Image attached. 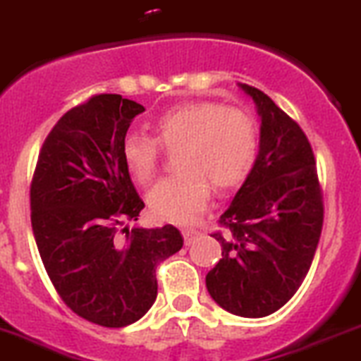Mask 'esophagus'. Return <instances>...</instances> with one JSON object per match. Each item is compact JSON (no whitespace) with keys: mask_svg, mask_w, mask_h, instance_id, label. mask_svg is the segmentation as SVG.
I'll return each mask as SVG.
<instances>
[{"mask_svg":"<svg viewBox=\"0 0 361 361\" xmlns=\"http://www.w3.org/2000/svg\"><path fill=\"white\" fill-rule=\"evenodd\" d=\"M181 233H183L185 244L190 245L192 242L196 240V237H197V235H200V231L194 230V228H183V230H181Z\"/></svg>","mask_w":361,"mask_h":361,"instance_id":"esophagus-1","label":"esophagus"}]
</instances>
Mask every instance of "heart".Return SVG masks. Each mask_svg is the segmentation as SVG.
<instances>
[{"mask_svg": "<svg viewBox=\"0 0 361 361\" xmlns=\"http://www.w3.org/2000/svg\"><path fill=\"white\" fill-rule=\"evenodd\" d=\"M157 139L131 133L123 140L121 154L130 176L147 185L160 167L161 143L178 149L181 173L165 178L147 194L154 217L188 222L207 207L210 185L230 190L245 181L258 157V126L242 109L212 101L178 104L154 121Z\"/></svg>", "mask_w": 361, "mask_h": 361, "instance_id": "obj_1", "label": "heart"}]
</instances>
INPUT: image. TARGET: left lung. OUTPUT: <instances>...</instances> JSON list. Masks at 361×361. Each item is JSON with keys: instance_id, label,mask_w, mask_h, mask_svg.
Masks as SVG:
<instances>
[{"instance_id": "8db88e82", "label": "left lung", "mask_w": 361, "mask_h": 361, "mask_svg": "<svg viewBox=\"0 0 361 361\" xmlns=\"http://www.w3.org/2000/svg\"><path fill=\"white\" fill-rule=\"evenodd\" d=\"M260 116L255 167L212 237L222 258L207 274L215 302L238 317H267L290 301L312 265L324 204L312 146L262 90L238 83Z\"/></svg>"}]
</instances>
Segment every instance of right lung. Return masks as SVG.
<instances>
[{
  "instance_id": "1",
  "label": "right lung",
  "mask_w": 361,
  "mask_h": 361,
  "mask_svg": "<svg viewBox=\"0 0 361 361\" xmlns=\"http://www.w3.org/2000/svg\"><path fill=\"white\" fill-rule=\"evenodd\" d=\"M144 106L99 94L60 117L42 144L32 188V230L53 287L76 315L104 328L144 317L157 299V265L183 237L146 228L124 167L123 140Z\"/></svg>"
}]
</instances>
